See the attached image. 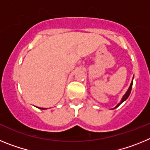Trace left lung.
<instances>
[{"label": "left lung", "instance_id": "1", "mask_svg": "<svg viewBox=\"0 0 150 150\" xmlns=\"http://www.w3.org/2000/svg\"><path fill=\"white\" fill-rule=\"evenodd\" d=\"M132 85H133V79H132V83H131V85H130V87H129V88H128V91H127V92H126V93H125V94L124 96L122 97V98L121 102H120V104H117V106H116V107H115V108H116V107H119V106H120V104H121L123 101H125V100L127 98H128V96H129V95H130V93H131V91H132ZM115 108H114V109H115Z\"/></svg>", "mask_w": 150, "mask_h": 150}]
</instances>
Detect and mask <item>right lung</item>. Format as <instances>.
I'll list each match as a JSON object with an SVG mask.
<instances>
[{"instance_id":"1","label":"right lung","mask_w":150,"mask_h":150,"mask_svg":"<svg viewBox=\"0 0 150 150\" xmlns=\"http://www.w3.org/2000/svg\"><path fill=\"white\" fill-rule=\"evenodd\" d=\"M40 109H43V108H40ZM44 109H45V108H44Z\"/></svg>"}]
</instances>
